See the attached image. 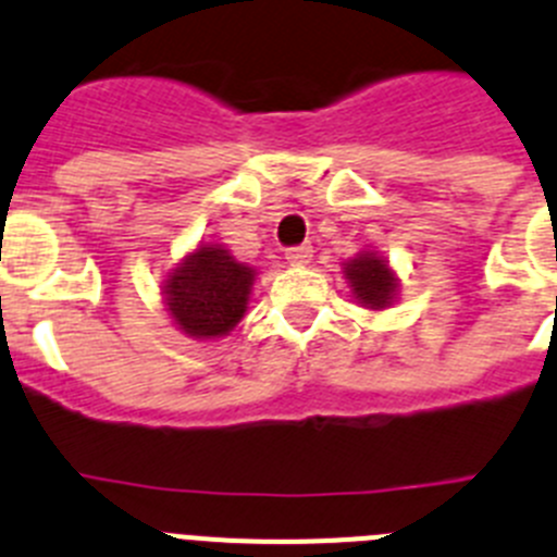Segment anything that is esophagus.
<instances>
[{"label":"esophagus","mask_w":557,"mask_h":557,"mask_svg":"<svg viewBox=\"0 0 557 557\" xmlns=\"http://www.w3.org/2000/svg\"><path fill=\"white\" fill-rule=\"evenodd\" d=\"M310 258H313V247L310 244H302V247H290L285 252V260H288L290 267H308Z\"/></svg>","instance_id":"obj_1"}]
</instances>
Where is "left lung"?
<instances>
[{"label":"left lung","instance_id":"obj_1","mask_svg":"<svg viewBox=\"0 0 557 557\" xmlns=\"http://www.w3.org/2000/svg\"><path fill=\"white\" fill-rule=\"evenodd\" d=\"M341 274L347 280L349 294L360 308L377 313V310H385L397 302L399 277L388 258H383L377 249H363L355 258L344 260Z\"/></svg>","mask_w":557,"mask_h":557}]
</instances>
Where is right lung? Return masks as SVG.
<instances>
[{"label": "right lung", "mask_w": 557, "mask_h": 557, "mask_svg": "<svg viewBox=\"0 0 557 557\" xmlns=\"http://www.w3.org/2000/svg\"><path fill=\"white\" fill-rule=\"evenodd\" d=\"M258 269L235 260L230 249L199 242L160 285L163 310L174 327L194 341H216L247 315Z\"/></svg>", "instance_id": "obj_1"}]
</instances>
